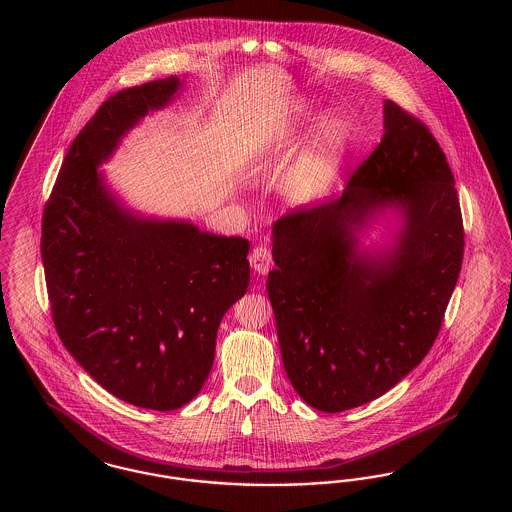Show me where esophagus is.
I'll use <instances>...</instances> for the list:
<instances>
[{"label": "esophagus", "instance_id": "1", "mask_svg": "<svg viewBox=\"0 0 512 512\" xmlns=\"http://www.w3.org/2000/svg\"><path fill=\"white\" fill-rule=\"evenodd\" d=\"M270 263H272V257H270V251L265 245H257L249 253V265L257 274H267Z\"/></svg>", "mask_w": 512, "mask_h": 512}]
</instances>
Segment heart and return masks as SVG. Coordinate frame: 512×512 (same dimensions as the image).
Returning <instances> with one entry per match:
<instances>
[{
	"label": "heart",
	"instance_id": "obj_1",
	"mask_svg": "<svg viewBox=\"0 0 512 512\" xmlns=\"http://www.w3.org/2000/svg\"><path fill=\"white\" fill-rule=\"evenodd\" d=\"M313 130L315 134L309 147V159L301 169L299 190L309 195L322 194L338 180L351 146V128L338 115L320 117L313 105H301L286 128L263 136L251 161L255 165H265L274 157L288 153L297 138H303Z\"/></svg>",
	"mask_w": 512,
	"mask_h": 512
}]
</instances>
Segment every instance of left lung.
Returning <instances> with one entry per match:
<instances>
[{
  "instance_id": "obj_1",
  "label": "left lung",
  "mask_w": 512,
  "mask_h": 512,
  "mask_svg": "<svg viewBox=\"0 0 512 512\" xmlns=\"http://www.w3.org/2000/svg\"><path fill=\"white\" fill-rule=\"evenodd\" d=\"M390 210V246L360 236ZM455 178L430 130L384 103V136L340 199L272 226L267 292L286 374L322 413L378 399L438 338L463 265Z\"/></svg>"
}]
</instances>
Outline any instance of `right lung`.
<instances>
[{
	"instance_id": "obj_1",
	"label": "right lung",
	"mask_w": 512,
	"mask_h": 512,
	"mask_svg": "<svg viewBox=\"0 0 512 512\" xmlns=\"http://www.w3.org/2000/svg\"><path fill=\"white\" fill-rule=\"evenodd\" d=\"M184 80L111 96L65 155L42 219V261L59 338L101 388L153 411L201 391L224 313L247 292L249 242L153 219L121 201L99 167Z\"/></svg>"
}]
</instances>
